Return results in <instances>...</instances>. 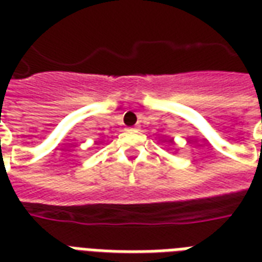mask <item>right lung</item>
Returning a JSON list of instances; mask_svg holds the SVG:
<instances>
[{
    "label": "right lung",
    "mask_w": 262,
    "mask_h": 262,
    "mask_svg": "<svg viewBox=\"0 0 262 262\" xmlns=\"http://www.w3.org/2000/svg\"><path fill=\"white\" fill-rule=\"evenodd\" d=\"M171 143H172V142H171Z\"/></svg>",
    "instance_id": "add662e5"
}]
</instances>
